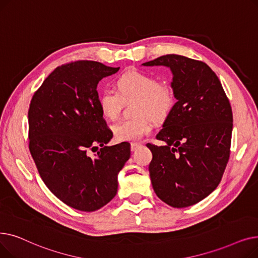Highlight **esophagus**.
<instances>
[{"label":"esophagus","mask_w":258,"mask_h":258,"mask_svg":"<svg viewBox=\"0 0 258 258\" xmlns=\"http://www.w3.org/2000/svg\"><path fill=\"white\" fill-rule=\"evenodd\" d=\"M142 145L141 144H139V143H131V145H130V147H131V151H136L139 147H141Z\"/></svg>","instance_id":"esophagus-1"}]
</instances>
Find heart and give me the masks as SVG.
<instances>
[{"instance_id": "1", "label": "heart", "mask_w": 258, "mask_h": 258, "mask_svg": "<svg viewBox=\"0 0 258 258\" xmlns=\"http://www.w3.org/2000/svg\"><path fill=\"white\" fill-rule=\"evenodd\" d=\"M116 91L103 89L97 104L102 115L110 120L115 119L124 102L133 101L132 112L136 116L122 119L112 126L114 138L119 142L140 141L152 131V117L166 118L175 105L173 87L167 82L159 81L150 73L128 70L116 82Z\"/></svg>"}]
</instances>
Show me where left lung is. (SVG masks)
Listing matches in <instances>:
<instances>
[{
	"label": "left lung",
	"instance_id": "left-lung-1",
	"mask_svg": "<svg viewBox=\"0 0 258 258\" xmlns=\"http://www.w3.org/2000/svg\"><path fill=\"white\" fill-rule=\"evenodd\" d=\"M144 66L172 71L177 102L156 140L150 178L156 195L173 208H185L212 193L222 180L230 157L232 109L220 81L202 60L178 54L159 56Z\"/></svg>",
	"mask_w": 258,
	"mask_h": 258
}]
</instances>
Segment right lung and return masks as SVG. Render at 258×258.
<instances>
[{"mask_svg": "<svg viewBox=\"0 0 258 258\" xmlns=\"http://www.w3.org/2000/svg\"><path fill=\"white\" fill-rule=\"evenodd\" d=\"M119 67L77 60L56 67L32 96L28 111L29 150L39 173L56 198L77 210L101 209L117 192V174L130 144L112 139L97 104L96 87ZM96 144L102 148L90 158Z\"/></svg>", "mask_w": 258, "mask_h": 258, "instance_id": "1", "label": "right lung"}]
</instances>
